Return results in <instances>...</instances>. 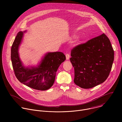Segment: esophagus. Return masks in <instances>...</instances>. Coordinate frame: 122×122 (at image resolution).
<instances>
[{
    "mask_svg": "<svg viewBox=\"0 0 122 122\" xmlns=\"http://www.w3.org/2000/svg\"><path fill=\"white\" fill-rule=\"evenodd\" d=\"M66 60H68L69 59V57H70V56L68 54H66Z\"/></svg>",
    "mask_w": 122,
    "mask_h": 122,
    "instance_id": "34e87169",
    "label": "esophagus"
}]
</instances>
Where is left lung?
Instances as JSON below:
<instances>
[{
	"label": "left lung",
	"instance_id": "1",
	"mask_svg": "<svg viewBox=\"0 0 122 122\" xmlns=\"http://www.w3.org/2000/svg\"><path fill=\"white\" fill-rule=\"evenodd\" d=\"M71 62L74 68V83L89 89L105 81L114 60V51L105 34L73 48Z\"/></svg>",
	"mask_w": 122,
	"mask_h": 122
}]
</instances>
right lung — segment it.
<instances>
[{
	"label": "right lung",
	"mask_w": 122,
	"mask_h": 122,
	"mask_svg": "<svg viewBox=\"0 0 122 122\" xmlns=\"http://www.w3.org/2000/svg\"><path fill=\"white\" fill-rule=\"evenodd\" d=\"M25 32L20 31L17 34L11 48V60L15 75L19 81L31 88L48 90L53 86L56 71L66 60V56L62 52H49L37 66H25L20 58L18 50Z\"/></svg>",
	"instance_id": "add662e5"
}]
</instances>
